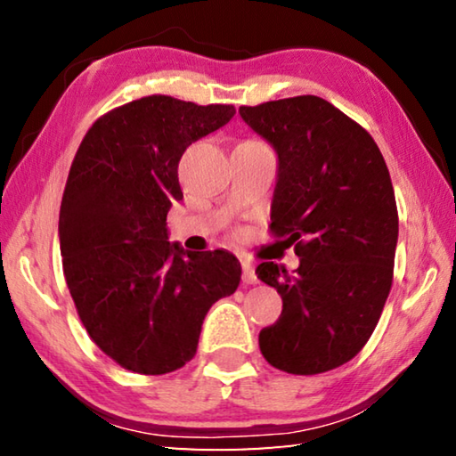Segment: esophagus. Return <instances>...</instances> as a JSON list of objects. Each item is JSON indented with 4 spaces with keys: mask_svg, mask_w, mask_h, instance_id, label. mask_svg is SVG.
<instances>
[{
    "mask_svg": "<svg viewBox=\"0 0 456 456\" xmlns=\"http://www.w3.org/2000/svg\"><path fill=\"white\" fill-rule=\"evenodd\" d=\"M241 267H243V281L245 283H257L256 265H253L249 259H241Z\"/></svg>",
    "mask_w": 456,
    "mask_h": 456,
    "instance_id": "34e87169",
    "label": "esophagus"
}]
</instances>
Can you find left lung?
Instances as JSON below:
<instances>
[{
    "instance_id": "1",
    "label": "left lung",
    "mask_w": 456,
    "mask_h": 456,
    "mask_svg": "<svg viewBox=\"0 0 456 456\" xmlns=\"http://www.w3.org/2000/svg\"><path fill=\"white\" fill-rule=\"evenodd\" d=\"M253 133L273 146L272 231L296 245L299 267L273 261L256 273L283 310L259 334L269 364L288 374L328 372L364 348L392 285L398 211L376 142L318 96L241 106Z\"/></svg>"
}]
</instances>
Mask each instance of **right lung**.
Returning a JSON list of instances; mask_svg holds the SVG:
<instances>
[{
	"label": "right lung",
	"mask_w": 456,
	"mask_h": 456,
	"mask_svg": "<svg viewBox=\"0 0 456 456\" xmlns=\"http://www.w3.org/2000/svg\"><path fill=\"white\" fill-rule=\"evenodd\" d=\"M233 114L146 96L96 120L74 157L58 223L66 283L94 344L133 372L187 364L209 307L241 280L233 253L187 251L167 227L184 149Z\"/></svg>",
	"instance_id": "obj_1"
}]
</instances>
